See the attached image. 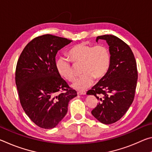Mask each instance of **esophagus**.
Listing matches in <instances>:
<instances>
[{"label": "esophagus", "instance_id": "esophagus-1", "mask_svg": "<svg viewBox=\"0 0 152 152\" xmlns=\"http://www.w3.org/2000/svg\"><path fill=\"white\" fill-rule=\"evenodd\" d=\"M86 92L85 91H78V94L79 95H85Z\"/></svg>", "mask_w": 152, "mask_h": 152}]
</instances>
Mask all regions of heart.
<instances>
[{
    "instance_id": "b5f03b06",
    "label": "heart",
    "mask_w": 152,
    "mask_h": 152,
    "mask_svg": "<svg viewBox=\"0 0 152 152\" xmlns=\"http://www.w3.org/2000/svg\"><path fill=\"white\" fill-rule=\"evenodd\" d=\"M69 56L75 63H82V72L84 74L72 84V88L84 91L89 88L94 80L103 77L109 70L110 54L106 45L99 44L93 46L85 43L76 45L69 51ZM56 69L60 75L68 80L75 77L72 66L68 59L60 57L56 63Z\"/></svg>"
}]
</instances>
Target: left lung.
<instances>
[{
  "label": "left lung",
  "instance_id": "1",
  "mask_svg": "<svg viewBox=\"0 0 152 152\" xmlns=\"http://www.w3.org/2000/svg\"><path fill=\"white\" fill-rule=\"evenodd\" d=\"M109 47L110 64L106 74L87 92L99 99L92 115L103 124L119 120L132 105L137 81L135 59L132 50L119 38L112 35L98 36Z\"/></svg>",
  "mask_w": 152,
  "mask_h": 152
}]
</instances>
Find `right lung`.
I'll return each mask as SVG.
<instances>
[{"label": "right lung", "mask_w": 152, "mask_h": 152, "mask_svg": "<svg viewBox=\"0 0 152 152\" xmlns=\"http://www.w3.org/2000/svg\"><path fill=\"white\" fill-rule=\"evenodd\" d=\"M72 41L47 34L25 46L17 61L15 82L20 102L30 119L43 129L58 125L77 96L56 69V56ZM61 90L64 92L59 94Z\"/></svg>", "instance_id": "obj_1"}]
</instances>
